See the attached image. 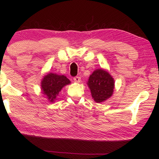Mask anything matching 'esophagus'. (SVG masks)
I'll use <instances>...</instances> for the list:
<instances>
[{"label": "esophagus", "instance_id": "1", "mask_svg": "<svg viewBox=\"0 0 159 159\" xmlns=\"http://www.w3.org/2000/svg\"><path fill=\"white\" fill-rule=\"evenodd\" d=\"M74 81H75V82H77V83H80V81H81V78H80V77H74Z\"/></svg>", "mask_w": 159, "mask_h": 159}]
</instances>
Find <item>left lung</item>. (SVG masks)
<instances>
[{
    "mask_svg": "<svg viewBox=\"0 0 159 159\" xmlns=\"http://www.w3.org/2000/svg\"><path fill=\"white\" fill-rule=\"evenodd\" d=\"M114 80L103 69H98L90 75L87 82L93 99L96 103H102L112 96L114 89Z\"/></svg>",
    "mask_w": 159,
    "mask_h": 159,
    "instance_id": "8db88e82",
    "label": "left lung"
}]
</instances>
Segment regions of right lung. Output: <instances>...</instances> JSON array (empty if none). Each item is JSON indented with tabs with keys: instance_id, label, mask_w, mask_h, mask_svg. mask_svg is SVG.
I'll use <instances>...</instances> for the list:
<instances>
[{
	"instance_id": "right-lung-1",
	"label": "right lung",
	"mask_w": 159,
	"mask_h": 159,
	"mask_svg": "<svg viewBox=\"0 0 159 159\" xmlns=\"http://www.w3.org/2000/svg\"><path fill=\"white\" fill-rule=\"evenodd\" d=\"M70 83V80L65 76L51 72L45 75L41 80V90L48 101L53 103L62 88Z\"/></svg>"
}]
</instances>
